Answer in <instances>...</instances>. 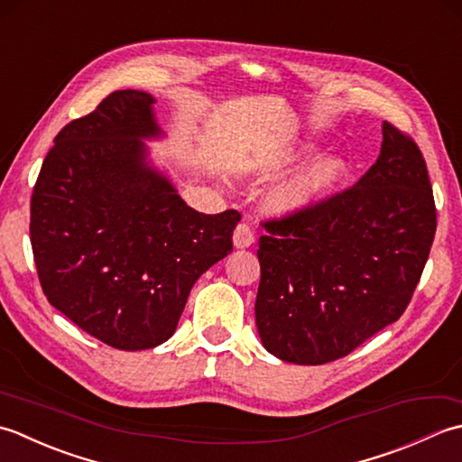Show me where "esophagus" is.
Here are the masks:
<instances>
[{
  "label": "esophagus",
  "mask_w": 462,
  "mask_h": 462,
  "mask_svg": "<svg viewBox=\"0 0 462 462\" xmlns=\"http://www.w3.org/2000/svg\"><path fill=\"white\" fill-rule=\"evenodd\" d=\"M253 241H255V235H253L251 227L247 223H239L237 227H235L233 231V245L237 249H247L253 245Z\"/></svg>",
  "instance_id": "34e87169"
}]
</instances>
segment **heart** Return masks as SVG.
Masks as SVG:
<instances>
[{"instance_id":"1","label":"heart","mask_w":462,"mask_h":462,"mask_svg":"<svg viewBox=\"0 0 462 462\" xmlns=\"http://www.w3.org/2000/svg\"><path fill=\"white\" fill-rule=\"evenodd\" d=\"M310 152H313V145H303L299 149H287L283 153L263 157L249 165V173L261 181H267V179L281 175L285 169L300 162ZM345 175L346 163L341 157H319L309 165L300 167L297 173L273 185L263 197V211L279 219L300 217V215L313 211L317 205H321L341 185Z\"/></svg>"}]
</instances>
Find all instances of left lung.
<instances>
[{
  "label": "left lung",
  "instance_id": "1",
  "mask_svg": "<svg viewBox=\"0 0 462 462\" xmlns=\"http://www.w3.org/2000/svg\"><path fill=\"white\" fill-rule=\"evenodd\" d=\"M376 163L351 189L259 239L255 323L265 349L295 365L349 355L407 309L437 231L427 163L383 121Z\"/></svg>",
  "mask_w": 462,
  "mask_h": 462
}]
</instances>
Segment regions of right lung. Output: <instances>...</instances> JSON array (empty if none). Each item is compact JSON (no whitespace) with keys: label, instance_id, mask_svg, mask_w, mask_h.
<instances>
[{"label":"right lung","instance_id":"add662e5","mask_svg":"<svg viewBox=\"0 0 462 462\" xmlns=\"http://www.w3.org/2000/svg\"><path fill=\"white\" fill-rule=\"evenodd\" d=\"M147 91L119 89L65 125L32 195V249L47 300L113 349L175 333L189 291L233 249L237 211L191 209L145 141L165 139Z\"/></svg>","mask_w":462,"mask_h":462}]
</instances>
